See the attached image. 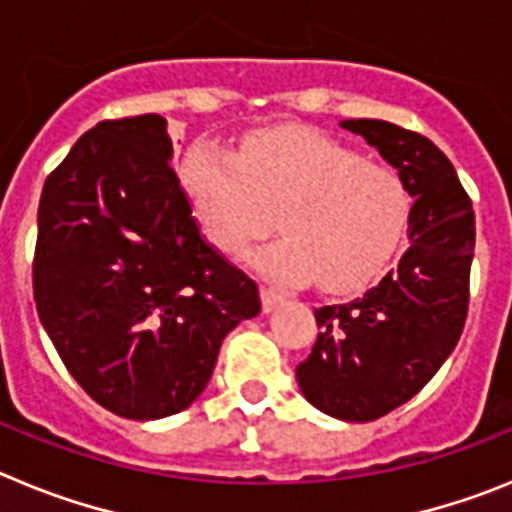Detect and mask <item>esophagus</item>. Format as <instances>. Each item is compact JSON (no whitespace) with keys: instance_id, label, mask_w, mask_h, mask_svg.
<instances>
[{"instance_id":"1","label":"esophagus","mask_w":512,"mask_h":512,"mask_svg":"<svg viewBox=\"0 0 512 512\" xmlns=\"http://www.w3.org/2000/svg\"><path fill=\"white\" fill-rule=\"evenodd\" d=\"M282 300L284 297L279 295V292H274V289L269 287H261V307H264V312H271Z\"/></svg>"}]
</instances>
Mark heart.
I'll return each mask as SVG.
<instances>
[{
	"label": "heart",
	"mask_w": 512,
	"mask_h": 512,
	"mask_svg": "<svg viewBox=\"0 0 512 512\" xmlns=\"http://www.w3.org/2000/svg\"><path fill=\"white\" fill-rule=\"evenodd\" d=\"M179 184L197 223L220 251L253 248L251 264L279 282L315 277L330 292L364 287L387 266L408 225L400 176L320 133H259L233 153L212 140L187 151Z\"/></svg>",
	"instance_id": "obj_1"
}]
</instances>
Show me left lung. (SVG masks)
I'll return each instance as SVG.
<instances>
[{"instance_id": "1", "label": "left lung", "mask_w": 512, "mask_h": 512, "mask_svg": "<svg viewBox=\"0 0 512 512\" xmlns=\"http://www.w3.org/2000/svg\"><path fill=\"white\" fill-rule=\"evenodd\" d=\"M397 169L413 197L408 251L364 297L315 310L318 341L297 384L320 413L369 423L418 395L449 359L469 305L474 210L431 140L384 120H341Z\"/></svg>"}]
</instances>
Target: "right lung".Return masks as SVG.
Instances as JSON below:
<instances>
[{
    "instance_id": "1",
    "label": "right lung",
    "mask_w": 512,
    "mask_h": 512,
    "mask_svg": "<svg viewBox=\"0 0 512 512\" xmlns=\"http://www.w3.org/2000/svg\"><path fill=\"white\" fill-rule=\"evenodd\" d=\"M161 115L104 120L45 179L33 287L71 377L120 418L182 413L259 287L202 238Z\"/></svg>"
}]
</instances>
